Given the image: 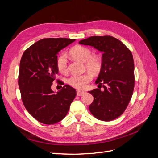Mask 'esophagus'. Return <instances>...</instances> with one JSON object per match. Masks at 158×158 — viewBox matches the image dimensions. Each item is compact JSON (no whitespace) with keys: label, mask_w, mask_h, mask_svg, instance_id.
Masks as SVG:
<instances>
[{"label":"esophagus","mask_w":158,"mask_h":158,"mask_svg":"<svg viewBox=\"0 0 158 158\" xmlns=\"http://www.w3.org/2000/svg\"><path fill=\"white\" fill-rule=\"evenodd\" d=\"M84 93H85V92H84V91H80V90L76 91V94H77L78 96H81V95H84Z\"/></svg>","instance_id":"1"}]
</instances>
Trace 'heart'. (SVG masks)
I'll return each instance as SVG.
<instances>
[{
	"mask_svg": "<svg viewBox=\"0 0 158 158\" xmlns=\"http://www.w3.org/2000/svg\"><path fill=\"white\" fill-rule=\"evenodd\" d=\"M70 53L74 59L84 62L85 67L92 73H97L101 70L102 66L101 57L98 55H92V51L88 47L76 45L70 51ZM56 66L60 73H67L68 60L66 54L63 52L58 56ZM92 79V76L89 73L83 74H73L68 79V83L74 88L84 89Z\"/></svg>",
	"mask_w": 158,
	"mask_h": 158,
	"instance_id": "obj_1",
	"label": "heart"
}]
</instances>
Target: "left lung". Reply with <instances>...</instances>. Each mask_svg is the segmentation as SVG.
I'll list each match as a JSON object with an SVG mask.
<instances>
[{"mask_svg":"<svg viewBox=\"0 0 158 158\" xmlns=\"http://www.w3.org/2000/svg\"><path fill=\"white\" fill-rule=\"evenodd\" d=\"M79 44L92 46L103 52L101 71L95 84L104 90L100 89L101 87L89 91L94 101L89 109L99 120H114L125 111L135 88L132 52L120 40L110 35L92 36Z\"/></svg>","mask_w":158,"mask_h":158,"instance_id":"obj_1","label":"left lung"}]
</instances>
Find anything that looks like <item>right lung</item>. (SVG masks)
<instances>
[{
	"label": "right lung",
	"instance_id": "1",
	"mask_svg": "<svg viewBox=\"0 0 158 158\" xmlns=\"http://www.w3.org/2000/svg\"><path fill=\"white\" fill-rule=\"evenodd\" d=\"M74 41L62 37L45 38L31 45L22 55L18 74L22 102L33 118L45 125L63 120L76 97V89L69 85L56 94L51 89L59 73L57 53ZM58 84L64 85L61 81Z\"/></svg>",
	"mask_w": 158,
	"mask_h": 158
}]
</instances>
